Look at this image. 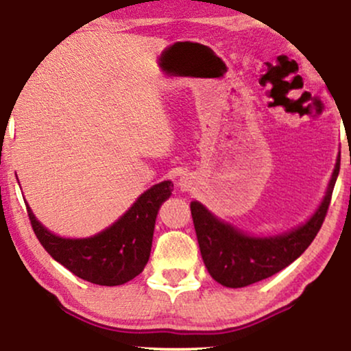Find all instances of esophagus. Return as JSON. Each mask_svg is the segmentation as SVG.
Returning <instances> with one entry per match:
<instances>
[{
	"label": "esophagus",
	"instance_id": "34e87169",
	"mask_svg": "<svg viewBox=\"0 0 351 351\" xmlns=\"http://www.w3.org/2000/svg\"><path fill=\"white\" fill-rule=\"evenodd\" d=\"M180 189H182V190H186V189H189V185H186V182H185V180H182V182H180Z\"/></svg>",
	"mask_w": 351,
	"mask_h": 351
}]
</instances>
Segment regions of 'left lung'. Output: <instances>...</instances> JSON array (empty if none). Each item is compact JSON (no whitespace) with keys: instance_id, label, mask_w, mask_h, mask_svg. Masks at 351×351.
I'll return each mask as SVG.
<instances>
[{"instance_id":"8db88e82","label":"left lung","mask_w":351,"mask_h":351,"mask_svg":"<svg viewBox=\"0 0 351 351\" xmlns=\"http://www.w3.org/2000/svg\"><path fill=\"white\" fill-rule=\"evenodd\" d=\"M340 169V158L329 182L328 193L308 222L286 234L273 238L247 237L215 219L203 204L191 201L196 238L209 275L222 286L244 287L265 280L291 265L310 246L326 214Z\"/></svg>"}]
</instances>
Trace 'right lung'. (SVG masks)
Instances as JSON below:
<instances>
[{
  "label": "right lung",
  "instance_id": "add662e5",
  "mask_svg": "<svg viewBox=\"0 0 351 351\" xmlns=\"http://www.w3.org/2000/svg\"><path fill=\"white\" fill-rule=\"evenodd\" d=\"M174 190L172 182L153 185L112 227L83 239L59 238L43 227L27 206L38 241L47 254L81 280L100 286L131 281L147 265L158 209Z\"/></svg>",
  "mask_w": 351,
  "mask_h": 351
}]
</instances>
